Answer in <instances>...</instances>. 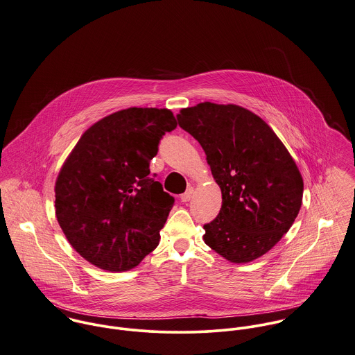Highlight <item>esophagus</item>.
<instances>
[{"label":"esophagus","instance_id":"obj_1","mask_svg":"<svg viewBox=\"0 0 355 355\" xmlns=\"http://www.w3.org/2000/svg\"><path fill=\"white\" fill-rule=\"evenodd\" d=\"M192 196H193V188H188L187 192L181 195V200H182L184 203H187V202H189V200L192 199Z\"/></svg>","mask_w":355,"mask_h":355}]
</instances>
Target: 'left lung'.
Instances as JSON below:
<instances>
[{
  "instance_id": "obj_1",
  "label": "left lung",
  "mask_w": 355,
  "mask_h": 355,
  "mask_svg": "<svg viewBox=\"0 0 355 355\" xmlns=\"http://www.w3.org/2000/svg\"><path fill=\"white\" fill-rule=\"evenodd\" d=\"M206 152L222 207L205 243L233 263L270 251L292 226L303 198L300 171L272 128L234 104L200 103L177 115Z\"/></svg>"
}]
</instances>
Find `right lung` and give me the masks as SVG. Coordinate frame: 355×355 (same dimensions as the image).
I'll use <instances>...</instances> for the list:
<instances>
[{
  "instance_id": "add662e5",
  "label": "right lung",
  "mask_w": 355,
  "mask_h": 355,
  "mask_svg": "<svg viewBox=\"0 0 355 355\" xmlns=\"http://www.w3.org/2000/svg\"><path fill=\"white\" fill-rule=\"evenodd\" d=\"M175 128L167 108L114 112L82 135L62 166L58 222L72 248L96 268L130 270L157 247L174 198L149 177V162Z\"/></svg>"
}]
</instances>
